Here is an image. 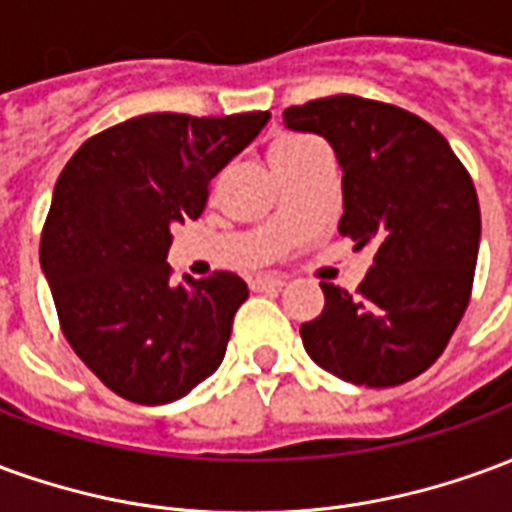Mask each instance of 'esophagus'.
<instances>
[{
	"label": "esophagus",
	"mask_w": 512,
	"mask_h": 512,
	"mask_svg": "<svg viewBox=\"0 0 512 512\" xmlns=\"http://www.w3.org/2000/svg\"><path fill=\"white\" fill-rule=\"evenodd\" d=\"M249 285H252V290H279L285 285V279L277 277V274H257Z\"/></svg>",
	"instance_id": "1"
}]
</instances>
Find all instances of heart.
I'll use <instances>...</instances> for the list:
<instances>
[{
    "mask_svg": "<svg viewBox=\"0 0 512 512\" xmlns=\"http://www.w3.org/2000/svg\"><path fill=\"white\" fill-rule=\"evenodd\" d=\"M315 145H318V142H312V139H282V142H277V145L271 147V153H268L271 167H282L285 161L301 156V153H307V150Z\"/></svg>",
    "mask_w": 512,
    "mask_h": 512,
    "instance_id": "heart-1",
    "label": "heart"
}]
</instances>
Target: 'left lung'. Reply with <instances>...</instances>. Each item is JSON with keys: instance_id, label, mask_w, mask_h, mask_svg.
<instances>
[{"instance_id": "obj_1", "label": "left lung", "mask_w": 512, "mask_h": 512, "mask_svg": "<svg viewBox=\"0 0 512 512\" xmlns=\"http://www.w3.org/2000/svg\"><path fill=\"white\" fill-rule=\"evenodd\" d=\"M285 126L329 139L343 167L340 233L373 249L356 293L321 282L323 312L301 326L312 362L362 386L425 373L472 296L480 202L450 142L422 117L359 95L285 109Z\"/></svg>"}]
</instances>
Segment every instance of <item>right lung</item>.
Listing matches in <instances>:
<instances>
[{"instance_id":"right-lung-1","label":"right lung","mask_w":512,"mask_h":512,"mask_svg":"<svg viewBox=\"0 0 512 512\" xmlns=\"http://www.w3.org/2000/svg\"><path fill=\"white\" fill-rule=\"evenodd\" d=\"M271 112L131 117L90 136L57 178L40 235L62 334L115 395L161 406L222 365L249 290L233 271L172 285V227Z\"/></svg>"}]
</instances>
